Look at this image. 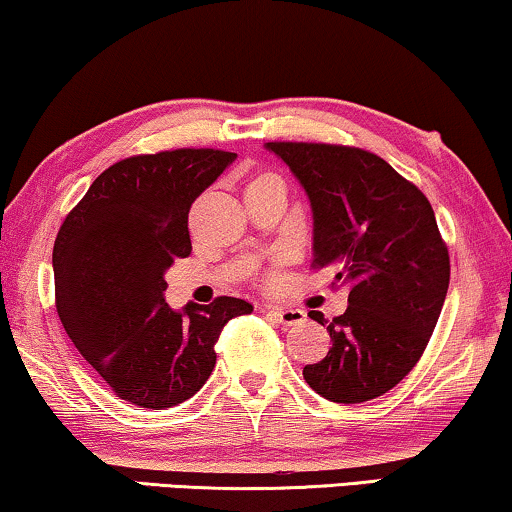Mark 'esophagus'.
Returning a JSON list of instances; mask_svg holds the SVG:
<instances>
[{"label": "esophagus", "instance_id": "obj_1", "mask_svg": "<svg viewBox=\"0 0 512 512\" xmlns=\"http://www.w3.org/2000/svg\"><path fill=\"white\" fill-rule=\"evenodd\" d=\"M265 312L272 314L279 324L284 326H296V324H303L305 321V312L298 310V307H277V305H265L263 307Z\"/></svg>", "mask_w": 512, "mask_h": 512}]
</instances>
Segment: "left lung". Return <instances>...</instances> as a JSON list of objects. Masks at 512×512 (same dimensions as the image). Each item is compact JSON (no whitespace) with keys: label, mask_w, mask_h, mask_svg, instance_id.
<instances>
[{"label":"left lung","mask_w":512,"mask_h":512,"mask_svg":"<svg viewBox=\"0 0 512 512\" xmlns=\"http://www.w3.org/2000/svg\"><path fill=\"white\" fill-rule=\"evenodd\" d=\"M314 214L312 268L349 286L347 310L326 324L333 347L303 377L333 403L394 389L429 345L450 286V254L431 202L387 160L356 146L268 142Z\"/></svg>","instance_id":"1"}]
</instances>
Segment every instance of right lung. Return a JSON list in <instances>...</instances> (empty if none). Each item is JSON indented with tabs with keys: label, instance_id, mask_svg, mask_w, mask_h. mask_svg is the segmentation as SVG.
Returning <instances> with one entry per match:
<instances>
[{
	"label": "right lung",
	"instance_id": "obj_1",
	"mask_svg": "<svg viewBox=\"0 0 512 512\" xmlns=\"http://www.w3.org/2000/svg\"><path fill=\"white\" fill-rule=\"evenodd\" d=\"M221 149H174L118 160L93 181L53 247L55 307L74 347L123 401L165 410L212 375L223 326L247 300L165 303V270L191 254L188 212L233 163Z\"/></svg>",
	"mask_w": 512,
	"mask_h": 512
}]
</instances>
